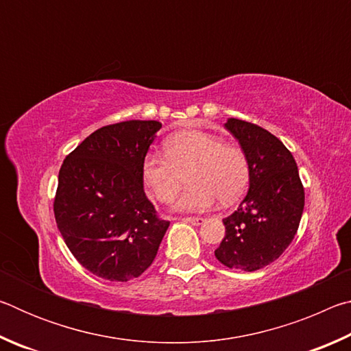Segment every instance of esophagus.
Wrapping results in <instances>:
<instances>
[{
  "mask_svg": "<svg viewBox=\"0 0 351 351\" xmlns=\"http://www.w3.org/2000/svg\"><path fill=\"white\" fill-rule=\"evenodd\" d=\"M182 221L190 223V224H193V226H199V224H203L206 219L201 218V217H186V218H182Z\"/></svg>",
  "mask_w": 351,
  "mask_h": 351,
  "instance_id": "1",
  "label": "esophagus"
}]
</instances>
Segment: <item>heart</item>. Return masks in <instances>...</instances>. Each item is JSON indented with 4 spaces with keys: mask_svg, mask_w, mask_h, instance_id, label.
<instances>
[{
    "mask_svg": "<svg viewBox=\"0 0 351 351\" xmlns=\"http://www.w3.org/2000/svg\"><path fill=\"white\" fill-rule=\"evenodd\" d=\"M165 159L147 154L142 161V182L161 203H170L189 171L190 187L176 201L180 212H204L217 204L230 203L245 190L249 167L245 153L232 144L201 130H182L164 142Z\"/></svg>",
    "mask_w": 351,
    "mask_h": 351,
    "instance_id": "heart-1",
    "label": "heart"
}]
</instances>
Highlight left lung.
<instances>
[{
	"label": "left lung",
	"mask_w": 351,
	"mask_h": 351,
	"mask_svg": "<svg viewBox=\"0 0 351 351\" xmlns=\"http://www.w3.org/2000/svg\"><path fill=\"white\" fill-rule=\"evenodd\" d=\"M249 167V190L232 215L223 219L224 239L215 257L230 269L252 272L285 252L299 229L305 192L293 154L268 130L228 119Z\"/></svg>",
	"instance_id": "1"
}]
</instances>
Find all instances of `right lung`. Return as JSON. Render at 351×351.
I'll return each mask as SVG.
<instances>
[{"label":"right lung","instance_id":"add662e5","mask_svg":"<svg viewBox=\"0 0 351 351\" xmlns=\"http://www.w3.org/2000/svg\"><path fill=\"white\" fill-rule=\"evenodd\" d=\"M161 127L158 121H125L99 128L58 171L57 228L83 268L105 280L139 277L169 229L145 197L141 173Z\"/></svg>","mask_w":351,"mask_h":351}]
</instances>
